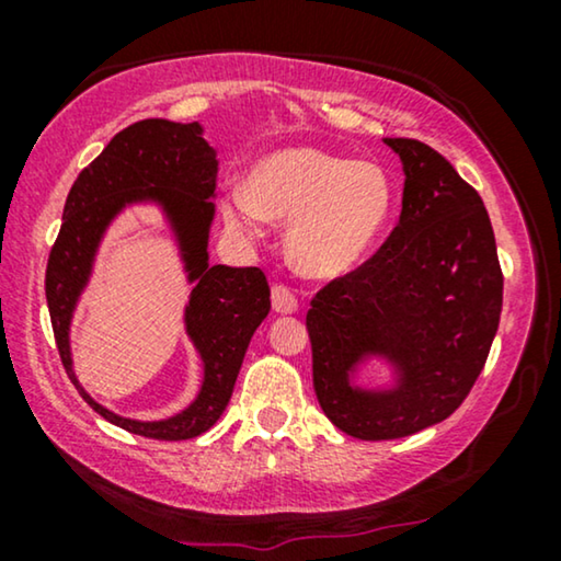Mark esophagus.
<instances>
[{"mask_svg": "<svg viewBox=\"0 0 561 561\" xmlns=\"http://www.w3.org/2000/svg\"><path fill=\"white\" fill-rule=\"evenodd\" d=\"M271 304H273V311H278V313L298 311L296 294L288 286H280V283H275L273 290H271Z\"/></svg>", "mask_w": 561, "mask_h": 561, "instance_id": "esophagus-1", "label": "esophagus"}]
</instances>
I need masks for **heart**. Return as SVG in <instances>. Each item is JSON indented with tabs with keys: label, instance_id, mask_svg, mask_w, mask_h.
Here are the masks:
<instances>
[{
	"label": "heart",
	"instance_id": "obj_1",
	"mask_svg": "<svg viewBox=\"0 0 561 561\" xmlns=\"http://www.w3.org/2000/svg\"><path fill=\"white\" fill-rule=\"evenodd\" d=\"M393 196V181L380 163L290 148L260 160L248 186L221 198V217L248 240L265 232L267 219L283 221L290 265L306 278L332 280L367 257Z\"/></svg>",
	"mask_w": 561,
	"mask_h": 561
}]
</instances>
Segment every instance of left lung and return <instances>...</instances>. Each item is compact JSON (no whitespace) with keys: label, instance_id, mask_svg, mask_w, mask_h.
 <instances>
[{"label":"left lung","instance_id":"8db88e82","mask_svg":"<svg viewBox=\"0 0 561 561\" xmlns=\"http://www.w3.org/2000/svg\"><path fill=\"white\" fill-rule=\"evenodd\" d=\"M403 163V209L370 260L311 298L313 390L344 434L401 439L451 416L485 367L503 273L482 198L434 148L386 137ZM386 356L399 386L363 391L348 375Z\"/></svg>","mask_w":561,"mask_h":561}]
</instances>
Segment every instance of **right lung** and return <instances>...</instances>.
Masks as SVG:
<instances>
[{"instance_id":"add662e5","label":"right lung","mask_w":561,"mask_h":561,"mask_svg":"<svg viewBox=\"0 0 561 561\" xmlns=\"http://www.w3.org/2000/svg\"><path fill=\"white\" fill-rule=\"evenodd\" d=\"M217 152L202 125L168 119L135 122L112 137L102 156L79 173L68 191L64 225L45 271V298L68 378L83 401L110 424L160 442L194 439L217 424L232 398L244 352L271 311V286L260 267L209 265V227L217 188ZM156 201L172 221L190 279L197 286L187 307V331L205 363L197 401L163 422H135L99 407L75 380L70 317L108 221L127 203Z\"/></svg>"}]
</instances>
